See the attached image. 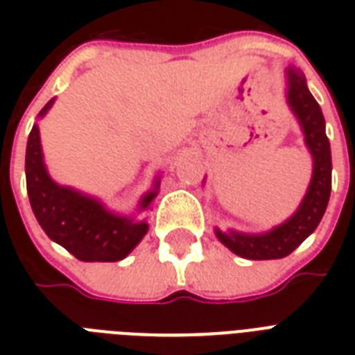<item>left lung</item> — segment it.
Wrapping results in <instances>:
<instances>
[{
	"mask_svg": "<svg viewBox=\"0 0 355 355\" xmlns=\"http://www.w3.org/2000/svg\"><path fill=\"white\" fill-rule=\"evenodd\" d=\"M287 75V105L297 116L304 132V141L313 156V175L298 210L286 223L269 232L243 234L221 232L216 228L217 239L234 254L247 259H278L286 258L313 234L324 216L331 191V153L326 136V123L319 103L308 90L306 77L298 68L289 66Z\"/></svg>",
	"mask_w": 355,
	"mask_h": 355,
	"instance_id": "8db88e82",
	"label": "left lung"
}]
</instances>
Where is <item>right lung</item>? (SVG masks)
<instances>
[{
    "label": "right lung",
    "instance_id": "obj_1",
    "mask_svg": "<svg viewBox=\"0 0 355 355\" xmlns=\"http://www.w3.org/2000/svg\"><path fill=\"white\" fill-rule=\"evenodd\" d=\"M53 101L40 110V118L51 108ZM25 178L31 208L49 239L62 245L80 261H119L127 258L149 225L134 217L116 216L97 199L66 186H58L46 169L40 145V128L33 125L25 150ZM158 178L139 200L138 210H147L158 193Z\"/></svg>",
    "mask_w": 355,
    "mask_h": 355
}]
</instances>
